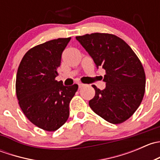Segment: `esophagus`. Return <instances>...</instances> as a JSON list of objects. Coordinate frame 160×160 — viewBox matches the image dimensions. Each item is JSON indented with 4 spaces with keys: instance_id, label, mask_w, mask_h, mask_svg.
I'll list each match as a JSON object with an SVG mask.
<instances>
[{
    "instance_id": "obj_1",
    "label": "esophagus",
    "mask_w": 160,
    "mask_h": 160,
    "mask_svg": "<svg viewBox=\"0 0 160 160\" xmlns=\"http://www.w3.org/2000/svg\"><path fill=\"white\" fill-rule=\"evenodd\" d=\"M84 86H85V85L83 84V83H78L79 88H83V87H84Z\"/></svg>"
}]
</instances>
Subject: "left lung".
Here are the masks:
<instances>
[{"mask_svg": "<svg viewBox=\"0 0 160 160\" xmlns=\"http://www.w3.org/2000/svg\"><path fill=\"white\" fill-rule=\"evenodd\" d=\"M92 57L96 67L106 71V88L93 85L95 96L90 108L111 124H120L138 109L146 88V74L142 62L124 40L108 33H92L76 37Z\"/></svg>", "mask_w": 160, "mask_h": 160, "instance_id": "obj_1", "label": "left lung"}]
</instances>
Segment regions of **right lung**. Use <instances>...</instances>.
<instances>
[{"label": "right lung", "instance_id": "add662e5", "mask_svg": "<svg viewBox=\"0 0 160 160\" xmlns=\"http://www.w3.org/2000/svg\"><path fill=\"white\" fill-rule=\"evenodd\" d=\"M71 38L38 45L22 58L16 76V94L27 118L38 128L54 132L70 115V102L78 85L64 86L56 80L62 53Z\"/></svg>", "mask_w": 160, "mask_h": 160}]
</instances>
